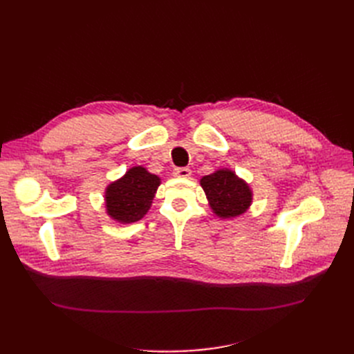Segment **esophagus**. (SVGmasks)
I'll return each instance as SVG.
<instances>
[{
    "label": "esophagus",
    "instance_id": "esophagus-1",
    "mask_svg": "<svg viewBox=\"0 0 354 354\" xmlns=\"http://www.w3.org/2000/svg\"><path fill=\"white\" fill-rule=\"evenodd\" d=\"M173 174H174V177H178V178H187V177H190L192 171H190V168H176Z\"/></svg>",
    "mask_w": 354,
    "mask_h": 354
}]
</instances>
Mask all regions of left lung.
Returning a JSON list of instances; mask_svg holds the SVG:
<instances>
[{"instance_id": "8db88e82", "label": "left lung", "mask_w": 354, "mask_h": 354, "mask_svg": "<svg viewBox=\"0 0 354 354\" xmlns=\"http://www.w3.org/2000/svg\"><path fill=\"white\" fill-rule=\"evenodd\" d=\"M199 183L205 192L209 208L221 220L239 217L252 205L254 192L250 183L230 168H218L203 176Z\"/></svg>"}]
</instances>
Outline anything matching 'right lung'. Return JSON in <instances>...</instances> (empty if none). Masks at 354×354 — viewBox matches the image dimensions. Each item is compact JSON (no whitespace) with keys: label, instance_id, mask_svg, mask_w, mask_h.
Returning <instances> with one entry per match:
<instances>
[{"label":"right lung","instance_id":"1","mask_svg":"<svg viewBox=\"0 0 354 354\" xmlns=\"http://www.w3.org/2000/svg\"><path fill=\"white\" fill-rule=\"evenodd\" d=\"M160 177L149 173L143 165L128 168L125 174L106 186V214L121 224H131L142 220L152 207Z\"/></svg>","mask_w":354,"mask_h":354}]
</instances>
